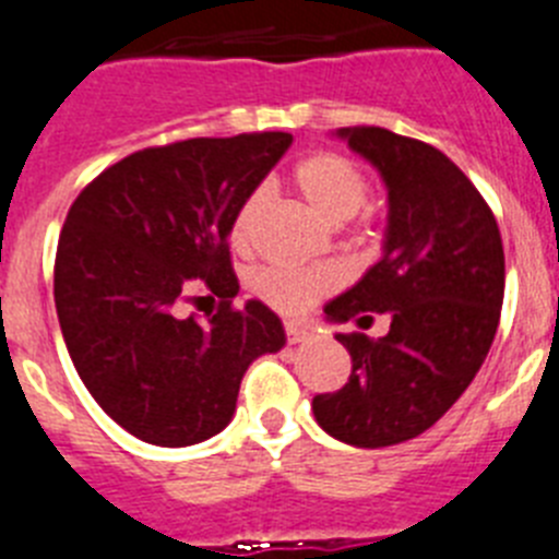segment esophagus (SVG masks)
<instances>
[{
  "label": "esophagus",
  "instance_id": "obj_1",
  "mask_svg": "<svg viewBox=\"0 0 559 559\" xmlns=\"http://www.w3.org/2000/svg\"><path fill=\"white\" fill-rule=\"evenodd\" d=\"M285 335H288V344H302L310 333H308V328H302V324L288 322L285 324Z\"/></svg>",
  "mask_w": 559,
  "mask_h": 559
}]
</instances>
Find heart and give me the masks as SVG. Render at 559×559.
<instances>
[{
    "label": "heart",
    "mask_w": 559,
    "mask_h": 559,
    "mask_svg": "<svg viewBox=\"0 0 559 559\" xmlns=\"http://www.w3.org/2000/svg\"><path fill=\"white\" fill-rule=\"evenodd\" d=\"M294 181L308 199V204L333 224L355 218L369 199L367 179L360 176L353 162L338 156V153H313L305 162H299L294 170ZM263 199V190H254L235 212L231 240L237 246H243L251 237ZM251 288L280 313H302L319 296L335 288V271L328 265H313V269L269 265V269L257 271Z\"/></svg>",
    "instance_id": "obj_1"
}]
</instances>
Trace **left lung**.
I'll return each instance as SVG.
<instances>
[{
  "mask_svg": "<svg viewBox=\"0 0 559 559\" xmlns=\"http://www.w3.org/2000/svg\"><path fill=\"white\" fill-rule=\"evenodd\" d=\"M338 140L386 185V235L378 263L333 302L330 322L389 313L383 338L335 335L349 349L344 389L316 394V423L355 448L419 437L462 397L496 338L503 246L490 206L445 153L374 126Z\"/></svg>",
  "mask_w": 559,
  "mask_h": 559,
  "instance_id": "left-lung-1",
  "label": "left lung"
}]
</instances>
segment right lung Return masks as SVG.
I'll return each instance as SVG.
<instances>
[{"label":"right lung","instance_id":"right-lung-1","mask_svg":"<svg viewBox=\"0 0 559 559\" xmlns=\"http://www.w3.org/2000/svg\"><path fill=\"white\" fill-rule=\"evenodd\" d=\"M294 136L283 131L145 147L103 170L67 215L56 310L69 358L97 406L142 442L199 445L231 423L246 369L285 347L260 299L231 310L229 235ZM222 299L199 323L180 302Z\"/></svg>","mask_w":559,"mask_h":559}]
</instances>
